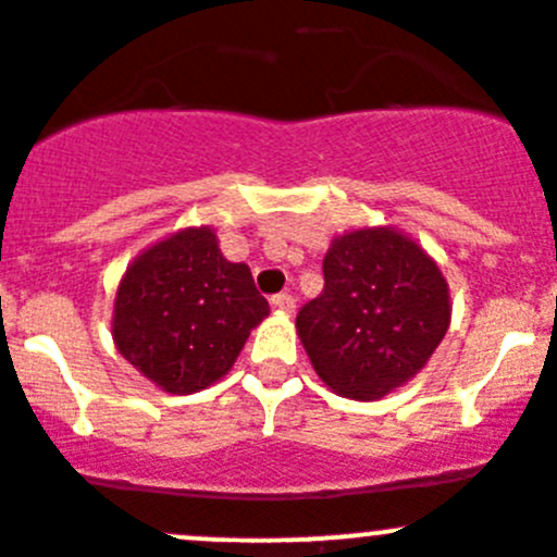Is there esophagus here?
<instances>
[{"label":"esophagus","mask_w":557,"mask_h":557,"mask_svg":"<svg viewBox=\"0 0 557 557\" xmlns=\"http://www.w3.org/2000/svg\"><path fill=\"white\" fill-rule=\"evenodd\" d=\"M272 307L280 312H294L296 299L290 294H277V296H272Z\"/></svg>","instance_id":"1"}]
</instances>
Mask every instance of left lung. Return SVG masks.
Returning a JSON list of instances; mask_svg holds the SVG:
<instances>
[{
  "instance_id": "left-lung-1",
  "label": "left lung",
  "mask_w": 557,
  "mask_h": 557,
  "mask_svg": "<svg viewBox=\"0 0 557 557\" xmlns=\"http://www.w3.org/2000/svg\"><path fill=\"white\" fill-rule=\"evenodd\" d=\"M451 321L438 263L397 228L337 236L323 290L296 315L318 377L348 399H381L430 361Z\"/></svg>"
}]
</instances>
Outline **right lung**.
<instances>
[{
	"label": "right lung",
	"instance_id": "add662e5",
	"mask_svg": "<svg viewBox=\"0 0 557 557\" xmlns=\"http://www.w3.org/2000/svg\"><path fill=\"white\" fill-rule=\"evenodd\" d=\"M269 315L247 263L225 261L209 225L185 228L135 258L113 301V343L171 394L212 386Z\"/></svg>",
	"mask_w": 557,
	"mask_h": 557
}]
</instances>
